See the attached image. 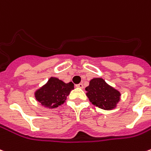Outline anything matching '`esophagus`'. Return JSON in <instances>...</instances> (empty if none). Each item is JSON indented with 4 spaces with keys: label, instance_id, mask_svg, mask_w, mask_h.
<instances>
[{
    "label": "esophagus",
    "instance_id": "esophagus-1",
    "mask_svg": "<svg viewBox=\"0 0 151 151\" xmlns=\"http://www.w3.org/2000/svg\"><path fill=\"white\" fill-rule=\"evenodd\" d=\"M77 87H78V88H83V83H79L78 85H76Z\"/></svg>",
    "mask_w": 151,
    "mask_h": 151
}]
</instances>
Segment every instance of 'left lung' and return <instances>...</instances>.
Wrapping results in <instances>:
<instances>
[{"mask_svg": "<svg viewBox=\"0 0 151 151\" xmlns=\"http://www.w3.org/2000/svg\"><path fill=\"white\" fill-rule=\"evenodd\" d=\"M85 90L91 102L102 109H112L119 101V91L109 86L102 78L91 80L89 86Z\"/></svg>", "mask_w": 151, "mask_h": 151, "instance_id": "left-lung-1", "label": "left lung"}]
</instances>
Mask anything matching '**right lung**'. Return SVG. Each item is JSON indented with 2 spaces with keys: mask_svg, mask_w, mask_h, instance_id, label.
<instances>
[{
  "mask_svg": "<svg viewBox=\"0 0 151 151\" xmlns=\"http://www.w3.org/2000/svg\"><path fill=\"white\" fill-rule=\"evenodd\" d=\"M73 86L72 82L65 83L56 78H50L46 85L36 91L35 97L46 108H56L64 104Z\"/></svg>",
  "mask_w": 151,
  "mask_h": 151,
  "instance_id": "obj_1",
  "label": "right lung"
}]
</instances>
